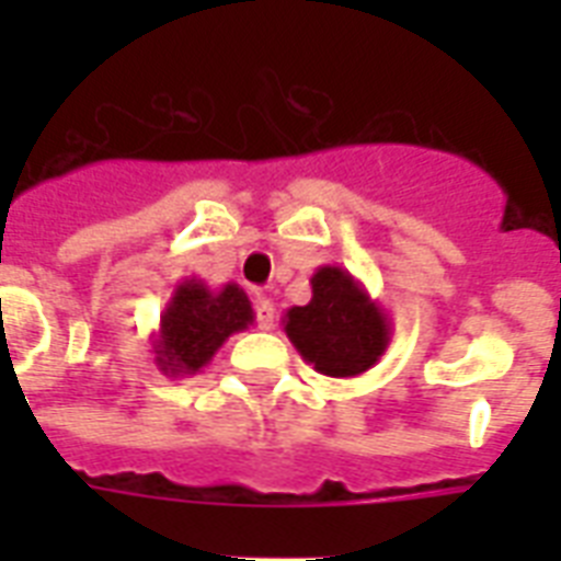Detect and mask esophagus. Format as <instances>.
Segmentation results:
<instances>
[{"label": "esophagus", "instance_id": "obj_1", "mask_svg": "<svg viewBox=\"0 0 561 561\" xmlns=\"http://www.w3.org/2000/svg\"><path fill=\"white\" fill-rule=\"evenodd\" d=\"M255 320H259V329L271 332L273 323H276V308L267 297H255Z\"/></svg>", "mask_w": 561, "mask_h": 561}]
</instances>
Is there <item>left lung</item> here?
Wrapping results in <instances>:
<instances>
[{
  "instance_id": "1",
  "label": "left lung",
  "mask_w": 561,
  "mask_h": 561,
  "mask_svg": "<svg viewBox=\"0 0 561 561\" xmlns=\"http://www.w3.org/2000/svg\"><path fill=\"white\" fill-rule=\"evenodd\" d=\"M288 341L320 375L355 378L373 369L392 341L387 311L350 271L323 264L311 276V302L282 317Z\"/></svg>"
}]
</instances>
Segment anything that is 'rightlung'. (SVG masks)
Returning a JSON list of instances; mask_svg holds the SVG:
<instances>
[{"label": "right lung", "instance_id": "obj_1", "mask_svg": "<svg viewBox=\"0 0 561 561\" xmlns=\"http://www.w3.org/2000/svg\"><path fill=\"white\" fill-rule=\"evenodd\" d=\"M253 306L236 282L209 288L188 276L174 288L160 314V329L151 334L153 364L174 378L201 373L232 334L253 325Z\"/></svg>", "mask_w": 561, "mask_h": 561}]
</instances>
